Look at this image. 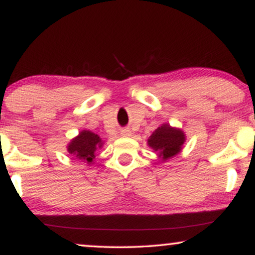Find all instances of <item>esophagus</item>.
<instances>
[{"instance_id": "esophagus-1", "label": "esophagus", "mask_w": 255, "mask_h": 255, "mask_svg": "<svg viewBox=\"0 0 255 255\" xmlns=\"http://www.w3.org/2000/svg\"><path fill=\"white\" fill-rule=\"evenodd\" d=\"M121 134L124 135V137H128V135L131 134V131L128 128H124V130L121 131Z\"/></svg>"}]
</instances>
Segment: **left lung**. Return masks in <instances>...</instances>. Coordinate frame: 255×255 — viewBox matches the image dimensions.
I'll return each mask as SVG.
<instances>
[{
    "label": "left lung",
    "mask_w": 255,
    "mask_h": 255,
    "mask_svg": "<svg viewBox=\"0 0 255 255\" xmlns=\"http://www.w3.org/2000/svg\"><path fill=\"white\" fill-rule=\"evenodd\" d=\"M183 142V132L170 128L167 124H163L156 128L148 139V145L154 151L160 152V156L162 160H167L176 155L181 151Z\"/></svg>",
    "instance_id": "1"
}]
</instances>
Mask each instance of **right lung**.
I'll list each match as a JSON object with an SVG mask.
<instances>
[{
    "mask_svg": "<svg viewBox=\"0 0 255 255\" xmlns=\"http://www.w3.org/2000/svg\"><path fill=\"white\" fill-rule=\"evenodd\" d=\"M102 146V140L99 135L90 131H82L78 137L68 145V152L76 158L92 162L95 158V151Z\"/></svg>",
    "mask_w": 255,
    "mask_h": 255,
    "instance_id": "obj_1",
    "label": "right lung"
}]
</instances>
